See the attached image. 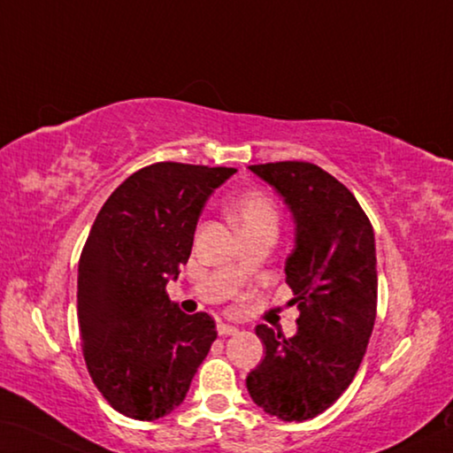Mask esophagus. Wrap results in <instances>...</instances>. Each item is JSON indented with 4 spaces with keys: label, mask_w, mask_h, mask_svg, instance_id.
Wrapping results in <instances>:
<instances>
[{
    "label": "esophagus",
    "mask_w": 453,
    "mask_h": 453,
    "mask_svg": "<svg viewBox=\"0 0 453 453\" xmlns=\"http://www.w3.org/2000/svg\"><path fill=\"white\" fill-rule=\"evenodd\" d=\"M217 330H219L220 336H233V334H236V332H239V326H234V324L222 322V324H219Z\"/></svg>",
    "instance_id": "1"
}]
</instances>
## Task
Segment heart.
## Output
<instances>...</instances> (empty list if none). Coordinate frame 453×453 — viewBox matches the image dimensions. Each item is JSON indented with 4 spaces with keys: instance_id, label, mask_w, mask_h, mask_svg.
<instances>
[{
    "instance_id": "heart-1",
    "label": "heart",
    "mask_w": 453,
    "mask_h": 453,
    "mask_svg": "<svg viewBox=\"0 0 453 453\" xmlns=\"http://www.w3.org/2000/svg\"><path fill=\"white\" fill-rule=\"evenodd\" d=\"M231 212L233 219L242 228V233L252 231V228H271V231L276 233L280 222L276 203L266 193H260V190L242 193L233 203Z\"/></svg>"
}]
</instances>
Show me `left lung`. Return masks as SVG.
Segmentation results:
<instances>
[{
    "label": "left lung",
    "mask_w": 453,
    "mask_h": 453,
    "mask_svg": "<svg viewBox=\"0 0 453 453\" xmlns=\"http://www.w3.org/2000/svg\"><path fill=\"white\" fill-rule=\"evenodd\" d=\"M249 169L279 190L295 217L296 247L284 271L300 316L290 338L258 324L265 360L247 388L266 414L304 422L342 395L366 354L378 304L374 228L350 190L320 166L279 161Z\"/></svg>",
    "instance_id": "1"
}]
</instances>
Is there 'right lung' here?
<instances>
[{"label":"right lung","instance_id":"right-lung-1","mask_svg":"<svg viewBox=\"0 0 453 453\" xmlns=\"http://www.w3.org/2000/svg\"><path fill=\"white\" fill-rule=\"evenodd\" d=\"M234 169L155 163L125 179L95 219L79 258L77 319L93 384L142 422L179 408L211 344L214 320L166 295L193 249L206 198Z\"/></svg>","mask_w":453,"mask_h":453}]
</instances>
